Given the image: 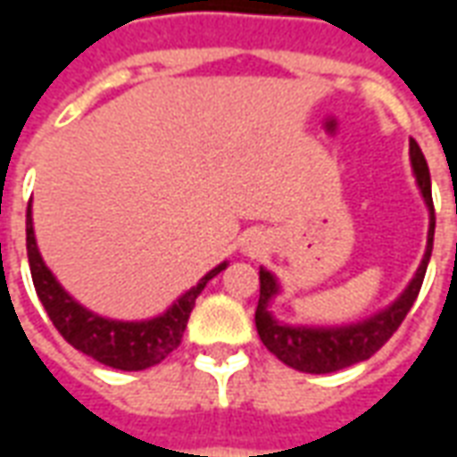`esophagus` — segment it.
<instances>
[{
    "instance_id": "esophagus-1",
    "label": "esophagus",
    "mask_w": 457,
    "mask_h": 457,
    "mask_svg": "<svg viewBox=\"0 0 457 457\" xmlns=\"http://www.w3.org/2000/svg\"><path fill=\"white\" fill-rule=\"evenodd\" d=\"M259 247H262L259 242H249V245H247V247H245V249H247L249 254H254V252H259Z\"/></svg>"
}]
</instances>
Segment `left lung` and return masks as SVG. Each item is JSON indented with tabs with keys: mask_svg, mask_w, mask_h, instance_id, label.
<instances>
[{
	"mask_svg": "<svg viewBox=\"0 0 457 457\" xmlns=\"http://www.w3.org/2000/svg\"><path fill=\"white\" fill-rule=\"evenodd\" d=\"M409 159L416 186L421 190V198L428 210V235H426V252L416 274L406 284L399 296L382 311L362 318L357 323H343V326H294L284 323L271 313V303L281 296V284L269 269L259 267V303L254 313L257 333L269 353L277 354L278 360L298 372L328 374L353 367L357 362L370 360L382 347L394 330L402 326L406 313L411 311L413 301L421 291L426 267L431 259L433 232H436V212L431 200V173L428 163L423 159L421 146L416 141H409Z\"/></svg>",
	"mask_w": 457,
	"mask_h": 457,
	"instance_id": "left-lung-1",
	"label": "left lung"
}]
</instances>
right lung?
Returning <instances> with one entry per match:
<instances>
[{"instance_id": "right-lung-1", "label": "right lung", "mask_w": 457, "mask_h": 457, "mask_svg": "<svg viewBox=\"0 0 457 457\" xmlns=\"http://www.w3.org/2000/svg\"><path fill=\"white\" fill-rule=\"evenodd\" d=\"M26 254H29V267H31L38 301L44 303L46 313L54 320L58 333L73 345L75 350L93 357L104 367L121 370V372H139L166 360L180 345L183 330L188 326L190 311L195 306V298L208 287L210 278L218 277L229 264V262H220L218 267L210 269L195 287L180 294L159 316L144 318V320H117V318L100 316L90 308H85L80 301H75L61 287L54 271L46 267L36 245L31 203L26 208Z\"/></svg>"}]
</instances>
